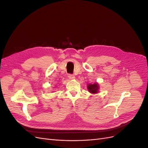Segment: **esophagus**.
<instances>
[{
    "mask_svg": "<svg viewBox=\"0 0 148 148\" xmlns=\"http://www.w3.org/2000/svg\"><path fill=\"white\" fill-rule=\"evenodd\" d=\"M69 79H75V76L73 75H71V74H69Z\"/></svg>",
    "mask_w": 148,
    "mask_h": 148,
    "instance_id": "1",
    "label": "esophagus"
}]
</instances>
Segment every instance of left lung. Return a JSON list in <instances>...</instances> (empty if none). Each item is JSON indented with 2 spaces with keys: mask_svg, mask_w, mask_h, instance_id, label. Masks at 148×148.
<instances>
[{
  "mask_svg": "<svg viewBox=\"0 0 148 148\" xmlns=\"http://www.w3.org/2000/svg\"><path fill=\"white\" fill-rule=\"evenodd\" d=\"M88 89L89 92H91L92 94H96L97 93L98 91H99V84L97 83H94V84H89L88 85Z\"/></svg>",
  "mask_w": 148,
  "mask_h": 148,
  "instance_id": "obj_1",
  "label": "left lung"
}]
</instances>
